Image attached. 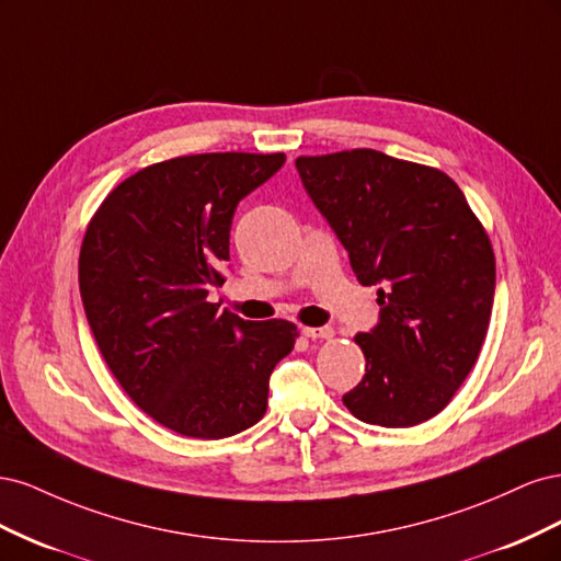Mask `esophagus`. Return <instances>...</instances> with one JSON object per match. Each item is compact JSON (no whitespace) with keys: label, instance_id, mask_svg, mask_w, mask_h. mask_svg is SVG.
<instances>
[{"label":"esophagus","instance_id":"34e87169","mask_svg":"<svg viewBox=\"0 0 561 561\" xmlns=\"http://www.w3.org/2000/svg\"><path fill=\"white\" fill-rule=\"evenodd\" d=\"M304 334L309 339H332L334 330L332 328H304Z\"/></svg>","mask_w":561,"mask_h":561}]
</instances>
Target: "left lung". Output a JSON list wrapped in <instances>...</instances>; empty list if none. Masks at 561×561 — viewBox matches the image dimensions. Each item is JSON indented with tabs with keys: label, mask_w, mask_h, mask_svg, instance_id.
Returning a JSON list of instances; mask_svg holds the SVG:
<instances>
[{
	"label": "left lung",
	"mask_w": 561,
	"mask_h": 561,
	"mask_svg": "<svg viewBox=\"0 0 561 561\" xmlns=\"http://www.w3.org/2000/svg\"><path fill=\"white\" fill-rule=\"evenodd\" d=\"M299 178L377 293L379 325L353 339L365 377L344 396L371 426L439 414L470 375L489 330L496 257L458 184L377 149L299 157Z\"/></svg>",
	"instance_id": "obj_1"
}]
</instances>
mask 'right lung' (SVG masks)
Returning a JSON list of instances; mask_svg holds the SVG:
<instances>
[{
	"label": "right lung",
	"mask_w": 561,
	"mask_h": 561,
	"mask_svg": "<svg viewBox=\"0 0 561 561\" xmlns=\"http://www.w3.org/2000/svg\"><path fill=\"white\" fill-rule=\"evenodd\" d=\"M285 154L175 157L114 186L79 252V290L100 353L128 398L186 437L241 433L266 412L268 377L295 348L287 320H243L222 287L236 206Z\"/></svg>",
	"instance_id": "add662e5"
}]
</instances>
